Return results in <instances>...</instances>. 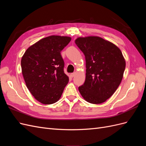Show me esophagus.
I'll use <instances>...</instances> for the list:
<instances>
[{
	"label": "esophagus",
	"instance_id": "34e87169",
	"mask_svg": "<svg viewBox=\"0 0 146 146\" xmlns=\"http://www.w3.org/2000/svg\"><path fill=\"white\" fill-rule=\"evenodd\" d=\"M76 72L72 73V74H71V77H75V76H76Z\"/></svg>",
	"mask_w": 146,
	"mask_h": 146
}]
</instances>
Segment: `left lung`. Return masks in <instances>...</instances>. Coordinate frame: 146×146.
<instances>
[{
  "mask_svg": "<svg viewBox=\"0 0 146 146\" xmlns=\"http://www.w3.org/2000/svg\"><path fill=\"white\" fill-rule=\"evenodd\" d=\"M75 42L85 55L86 78L78 87L88 102L104 103L116 91L122 80L125 60L113 43L96 36L78 37Z\"/></svg>",
  "mask_w": 146,
  "mask_h": 146,
  "instance_id": "8db88e82",
  "label": "left lung"
}]
</instances>
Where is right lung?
Masks as SVG:
<instances>
[{
    "mask_svg": "<svg viewBox=\"0 0 146 146\" xmlns=\"http://www.w3.org/2000/svg\"><path fill=\"white\" fill-rule=\"evenodd\" d=\"M70 40L69 36L59 35L44 38L30 46L22 56V73L26 86L42 104L56 102L68 83L60 52Z\"/></svg>",
    "mask_w": 146,
    "mask_h": 146,
    "instance_id": "add662e5",
    "label": "right lung"
}]
</instances>
